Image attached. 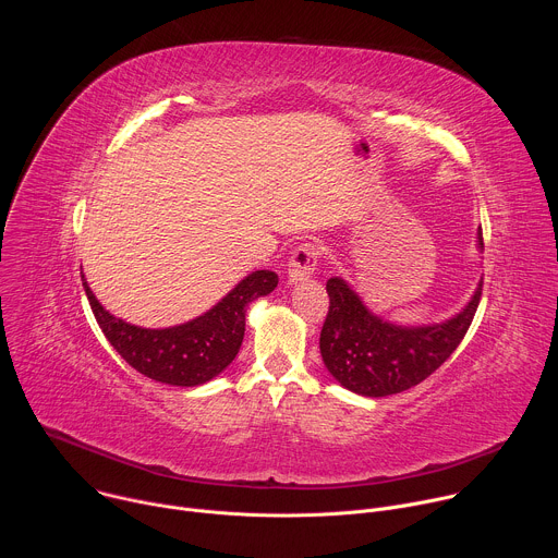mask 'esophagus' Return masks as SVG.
Listing matches in <instances>:
<instances>
[{
	"label": "esophagus",
	"instance_id": "obj_1",
	"mask_svg": "<svg viewBox=\"0 0 558 558\" xmlns=\"http://www.w3.org/2000/svg\"><path fill=\"white\" fill-rule=\"evenodd\" d=\"M317 258H320V252H317L315 245H311V243L298 245L289 258V271H287L289 282L298 284V282L308 280L317 267Z\"/></svg>",
	"mask_w": 558,
	"mask_h": 558
}]
</instances>
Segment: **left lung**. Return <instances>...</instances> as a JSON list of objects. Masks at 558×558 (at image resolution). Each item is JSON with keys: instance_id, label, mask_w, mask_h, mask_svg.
I'll return each instance as SVG.
<instances>
[{"instance_id": "8db88e82", "label": "left lung", "mask_w": 558, "mask_h": 558, "mask_svg": "<svg viewBox=\"0 0 558 558\" xmlns=\"http://www.w3.org/2000/svg\"><path fill=\"white\" fill-rule=\"evenodd\" d=\"M480 245L484 235L480 231ZM480 280L470 302L439 325L400 327L375 315L342 278L327 282L329 313L320 333V353L329 373L364 397L409 390L433 375L459 347L482 300Z\"/></svg>"}]
</instances>
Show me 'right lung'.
<instances>
[{
  "label": "right lung",
  "instance_id": "1",
  "mask_svg": "<svg viewBox=\"0 0 558 558\" xmlns=\"http://www.w3.org/2000/svg\"><path fill=\"white\" fill-rule=\"evenodd\" d=\"M82 280L97 323L117 353L141 375L170 386H201L222 373L241 351L250 302L278 287V276L260 269L194 320L170 329H143L106 311L84 276Z\"/></svg>",
  "mask_w": 558,
  "mask_h": 558
}]
</instances>
